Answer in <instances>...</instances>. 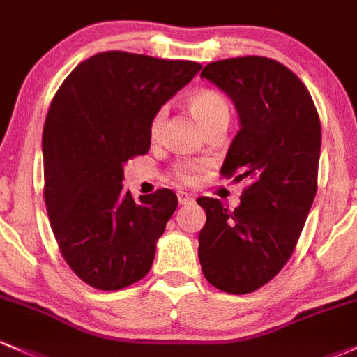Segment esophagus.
I'll use <instances>...</instances> for the list:
<instances>
[{
	"label": "esophagus",
	"mask_w": 357,
	"mask_h": 357,
	"mask_svg": "<svg viewBox=\"0 0 357 357\" xmlns=\"http://www.w3.org/2000/svg\"><path fill=\"white\" fill-rule=\"evenodd\" d=\"M177 199H178V202L180 204H192L194 202V195L192 194H187V192H183V190H180V192L177 194Z\"/></svg>",
	"instance_id": "esophagus-1"
}]
</instances>
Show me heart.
Listing matches in <instances>:
<instances>
[{
    "instance_id": "1",
    "label": "heart",
    "mask_w": 357,
    "mask_h": 357,
    "mask_svg": "<svg viewBox=\"0 0 357 357\" xmlns=\"http://www.w3.org/2000/svg\"><path fill=\"white\" fill-rule=\"evenodd\" d=\"M190 109H192L194 116L201 121V124L206 129L211 128L213 124L220 121H229V105L225 100L223 95L213 90H202L197 91L192 98H190ZM165 117H167V110L160 109L155 114V117L149 122V136L153 139L162 134ZM208 167L206 160H192V162H183L177 165L175 168V175H177L180 182L183 183H192L197 178L199 172L204 170Z\"/></svg>"
}]
</instances>
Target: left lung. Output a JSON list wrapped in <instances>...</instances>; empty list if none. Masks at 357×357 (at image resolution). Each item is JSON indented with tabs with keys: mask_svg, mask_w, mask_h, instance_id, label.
<instances>
[{
	"mask_svg": "<svg viewBox=\"0 0 357 357\" xmlns=\"http://www.w3.org/2000/svg\"><path fill=\"white\" fill-rule=\"evenodd\" d=\"M201 78L231 98L240 131L221 174L247 182L238 208L199 197V262L209 284L247 294L293 254L317 194L321 128L312 95L284 64L260 56L211 63Z\"/></svg>",
	"mask_w": 357,
	"mask_h": 357,
	"instance_id": "obj_1",
	"label": "left lung"
}]
</instances>
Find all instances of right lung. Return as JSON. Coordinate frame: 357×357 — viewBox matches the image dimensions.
<instances>
[{"mask_svg": "<svg viewBox=\"0 0 357 357\" xmlns=\"http://www.w3.org/2000/svg\"><path fill=\"white\" fill-rule=\"evenodd\" d=\"M201 70L109 51L88 57L56 91L42 134L44 199L64 260L86 284L117 291L151 269L177 209L170 189L122 190L124 165L148 153L149 122Z\"/></svg>", "mask_w": 357, "mask_h": 357, "instance_id": "obj_1", "label": "right lung"}]
</instances>
